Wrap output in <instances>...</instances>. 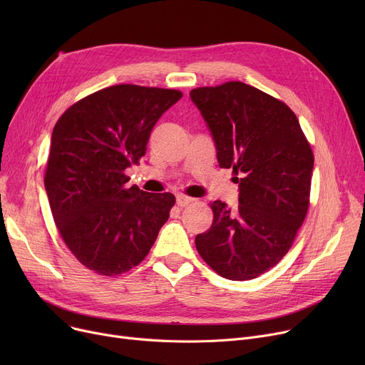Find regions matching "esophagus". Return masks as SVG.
<instances>
[{"label":"esophagus","instance_id":"34e87169","mask_svg":"<svg viewBox=\"0 0 365 365\" xmlns=\"http://www.w3.org/2000/svg\"><path fill=\"white\" fill-rule=\"evenodd\" d=\"M192 201H194V198H190V197H186V195H182V194L176 195V202H178L179 207H186L187 204H190Z\"/></svg>","mask_w":365,"mask_h":365}]
</instances>
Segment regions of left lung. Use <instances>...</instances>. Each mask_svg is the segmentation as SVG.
I'll return each instance as SVG.
<instances>
[{
    "mask_svg": "<svg viewBox=\"0 0 365 365\" xmlns=\"http://www.w3.org/2000/svg\"><path fill=\"white\" fill-rule=\"evenodd\" d=\"M212 133L217 161L232 168L240 204H212L195 245L220 277L253 279L290 250L309 207L314 153L294 112L241 81L189 93Z\"/></svg>",
    "mask_w": 365,
    "mask_h": 365,
    "instance_id": "8db88e82",
    "label": "left lung"
}]
</instances>
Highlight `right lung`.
Here are the masks:
<instances>
[{
    "label": "right lung",
    "mask_w": 365,
    "mask_h": 365,
    "mask_svg": "<svg viewBox=\"0 0 365 365\" xmlns=\"http://www.w3.org/2000/svg\"><path fill=\"white\" fill-rule=\"evenodd\" d=\"M179 90L112 86L57 120L44 176L54 223L72 255L99 275L138 266L176 198L128 186L125 170L145 155L150 131Z\"/></svg>",
    "instance_id": "right-lung-1"
}]
</instances>
